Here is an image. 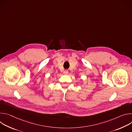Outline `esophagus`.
I'll return each mask as SVG.
<instances>
[{
    "mask_svg": "<svg viewBox=\"0 0 132 132\" xmlns=\"http://www.w3.org/2000/svg\"><path fill=\"white\" fill-rule=\"evenodd\" d=\"M63 73H64V74H65V75H67V74H68V70L67 69H66V70H65L64 71Z\"/></svg>",
    "mask_w": 132,
    "mask_h": 132,
    "instance_id": "esophagus-1",
    "label": "esophagus"
}]
</instances>
